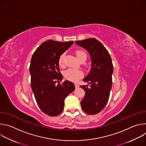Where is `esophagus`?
<instances>
[{
    "instance_id": "1",
    "label": "esophagus",
    "mask_w": 146,
    "mask_h": 146,
    "mask_svg": "<svg viewBox=\"0 0 146 146\" xmlns=\"http://www.w3.org/2000/svg\"><path fill=\"white\" fill-rule=\"evenodd\" d=\"M74 86H75L76 88H78L79 87V86H78V85H77V84H74Z\"/></svg>"
}]
</instances>
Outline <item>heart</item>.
<instances>
[{
    "instance_id": "b5f03b06",
    "label": "heart",
    "mask_w": 146,
    "mask_h": 146,
    "mask_svg": "<svg viewBox=\"0 0 146 146\" xmlns=\"http://www.w3.org/2000/svg\"><path fill=\"white\" fill-rule=\"evenodd\" d=\"M75 54L78 58V59L81 60L82 59H86L87 58V54L84 51L82 50H76L75 51ZM65 53H62L60 54V55L59 56L58 58V64L59 66H62L64 65V59L65 58ZM82 76V73L78 70H76L74 69H69L64 73V77L65 79L75 82L77 81L78 79H80Z\"/></svg>"
}]
</instances>
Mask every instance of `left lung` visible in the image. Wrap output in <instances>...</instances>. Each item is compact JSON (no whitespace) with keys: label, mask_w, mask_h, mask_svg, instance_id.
I'll return each mask as SVG.
<instances>
[{"label":"left lung","mask_w":146,"mask_h":146,"mask_svg":"<svg viewBox=\"0 0 146 146\" xmlns=\"http://www.w3.org/2000/svg\"><path fill=\"white\" fill-rule=\"evenodd\" d=\"M76 43L88 51L92 61L91 71L83 79L90 87L80 86L86 93L81 101V108L88 114H96L106 106L109 98L113 72L111 58L106 48L95 38L77 41Z\"/></svg>","instance_id":"1"}]
</instances>
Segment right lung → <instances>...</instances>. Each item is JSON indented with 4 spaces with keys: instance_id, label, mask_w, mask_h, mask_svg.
<instances>
[{
    "instance_id": "right-lung-1",
    "label": "right lung",
    "mask_w": 146,
    "mask_h": 146,
    "mask_svg": "<svg viewBox=\"0 0 146 146\" xmlns=\"http://www.w3.org/2000/svg\"><path fill=\"white\" fill-rule=\"evenodd\" d=\"M73 43L48 40L36 50L31 59L29 72L32 90L39 108L49 116H56L62 113L65 98L75 89L73 83L68 80L60 84L63 76L58 64L59 56Z\"/></svg>"
}]
</instances>
